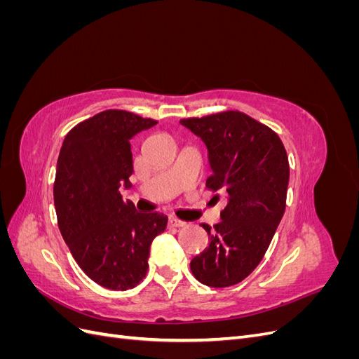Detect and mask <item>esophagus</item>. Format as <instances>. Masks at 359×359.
Returning a JSON list of instances; mask_svg holds the SVG:
<instances>
[{
    "instance_id": "esophagus-1",
    "label": "esophagus",
    "mask_w": 359,
    "mask_h": 359,
    "mask_svg": "<svg viewBox=\"0 0 359 359\" xmlns=\"http://www.w3.org/2000/svg\"><path fill=\"white\" fill-rule=\"evenodd\" d=\"M186 224H187L186 222L177 219V217H170V219H169V226L170 227H184Z\"/></svg>"
}]
</instances>
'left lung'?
Returning <instances> with one entry per match:
<instances>
[{
  "label": "left lung",
  "instance_id": "left-lung-1",
  "mask_svg": "<svg viewBox=\"0 0 359 359\" xmlns=\"http://www.w3.org/2000/svg\"><path fill=\"white\" fill-rule=\"evenodd\" d=\"M208 148L206 189L222 190V222L202 224L210 245L190 262L202 285L229 287L253 273L285 214L289 184L286 149L276 132L240 111L184 118Z\"/></svg>",
  "mask_w": 359,
  "mask_h": 359
}]
</instances>
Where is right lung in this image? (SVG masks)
<instances>
[{"label":"right lung","mask_w":359,"mask_h":359,"mask_svg":"<svg viewBox=\"0 0 359 359\" xmlns=\"http://www.w3.org/2000/svg\"><path fill=\"white\" fill-rule=\"evenodd\" d=\"M156 124L127 111H103L74 126L60 151L53 182L60 232L76 264L106 289L137 286L151 243L166 229V215L137 212L119 193L132 187L130 139Z\"/></svg>","instance_id":"1"}]
</instances>
